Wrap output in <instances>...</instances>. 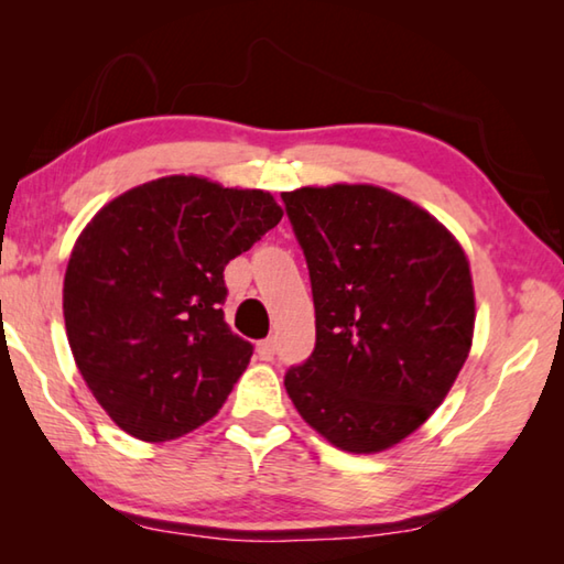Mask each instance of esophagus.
Wrapping results in <instances>:
<instances>
[{
    "instance_id": "1",
    "label": "esophagus",
    "mask_w": 564,
    "mask_h": 564,
    "mask_svg": "<svg viewBox=\"0 0 564 564\" xmlns=\"http://www.w3.org/2000/svg\"><path fill=\"white\" fill-rule=\"evenodd\" d=\"M275 356V340L273 338H265L259 343V358L261 360H273Z\"/></svg>"
}]
</instances>
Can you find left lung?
<instances>
[{"instance_id":"obj_1","label":"left lung","mask_w":564,"mask_h":564,"mask_svg":"<svg viewBox=\"0 0 564 564\" xmlns=\"http://www.w3.org/2000/svg\"><path fill=\"white\" fill-rule=\"evenodd\" d=\"M281 198L316 305V348L285 370V390L340 451L393 447L443 403L470 352L465 251L431 214L386 188L305 186Z\"/></svg>"}]
</instances>
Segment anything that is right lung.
Returning <instances> with one entry per match:
<instances>
[{"mask_svg": "<svg viewBox=\"0 0 564 564\" xmlns=\"http://www.w3.org/2000/svg\"><path fill=\"white\" fill-rule=\"evenodd\" d=\"M281 216L265 191L166 176L113 198L76 238L66 336L121 431L164 443L221 410L253 356L224 321V269Z\"/></svg>", "mask_w": 564, "mask_h": 564, "instance_id": "right-lung-1", "label": "right lung"}]
</instances>
